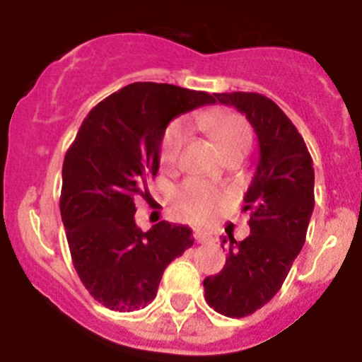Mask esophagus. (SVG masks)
<instances>
[{
	"mask_svg": "<svg viewBox=\"0 0 362 362\" xmlns=\"http://www.w3.org/2000/svg\"><path fill=\"white\" fill-rule=\"evenodd\" d=\"M194 238H196L197 243H209L212 241V233L206 232V230H194Z\"/></svg>",
	"mask_w": 362,
	"mask_h": 362,
	"instance_id": "esophagus-1",
	"label": "esophagus"
}]
</instances>
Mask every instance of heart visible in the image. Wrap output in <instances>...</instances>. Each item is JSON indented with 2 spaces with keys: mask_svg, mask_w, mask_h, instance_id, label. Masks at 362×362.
I'll use <instances>...</instances> for the list:
<instances>
[{
  "mask_svg": "<svg viewBox=\"0 0 362 362\" xmlns=\"http://www.w3.org/2000/svg\"><path fill=\"white\" fill-rule=\"evenodd\" d=\"M197 124L214 141L216 148L225 158L230 152H248L252 145V129L248 121L235 112H199ZM192 130L185 117L172 121L165 129L159 145V163L163 168H175L185 146L190 141ZM219 203V192L209 185L188 179L175 192V204L192 219H206Z\"/></svg>",
  "mask_w": 362,
  "mask_h": 362,
  "instance_id": "b5f03b06",
  "label": "heart"
}]
</instances>
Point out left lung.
Returning a JSON list of instances; mask_svg holds the SVG:
<instances>
[{"label":"left lung","mask_w":362,"mask_h":362,"mask_svg":"<svg viewBox=\"0 0 362 362\" xmlns=\"http://www.w3.org/2000/svg\"><path fill=\"white\" fill-rule=\"evenodd\" d=\"M217 101L238 108L254 127L259 163L245 194L250 235L223 238L226 263L203 281L210 308L246 317L279 292L305 245L313 212V163L296 124L270 98L257 92H225Z\"/></svg>","instance_id":"1"}]
</instances>
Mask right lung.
Wrapping results in <instances>:
<instances>
[{
  "label": "right lung",
  "instance_id": "1",
  "mask_svg": "<svg viewBox=\"0 0 362 362\" xmlns=\"http://www.w3.org/2000/svg\"><path fill=\"white\" fill-rule=\"evenodd\" d=\"M216 94L166 83H132L95 105L63 161L59 209L79 279L98 303L134 312L152 303L163 272L194 245L192 230L161 221L136 225L137 194L159 168V145L174 117Z\"/></svg>",
  "mask_w": 362,
  "mask_h": 362
}]
</instances>
